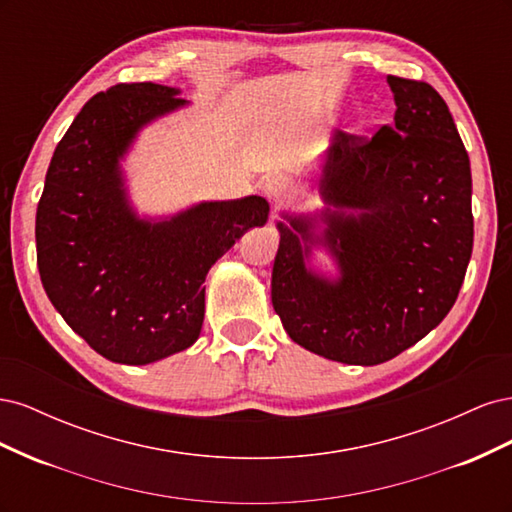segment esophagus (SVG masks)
<instances>
[{
    "instance_id": "obj_1",
    "label": "esophagus",
    "mask_w": 512,
    "mask_h": 512,
    "mask_svg": "<svg viewBox=\"0 0 512 512\" xmlns=\"http://www.w3.org/2000/svg\"><path fill=\"white\" fill-rule=\"evenodd\" d=\"M265 192L267 196L273 200V203H286V200L292 196L294 185L288 177L284 175H273L271 179H267L265 183Z\"/></svg>"
}]
</instances>
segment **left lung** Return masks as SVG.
Segmentation results:
<instances>
[{"mask_svg": "<svg viewBox=\"0 0 512 512\" xmlns=\"http://www.w3.org/2000/svg\"><path fill=\"white\" fill-rule=\"evenodd\" d=\"M386 81L397 104L391 126L369 138L339 130L324 166L322 194L342 207L324 230L337 280L305 267L309 245L298 235L316 243L309 222L277 224L275 314L292 342L348 365L391 361L436 329L474 243L470 158L446 102L425 81Z\"/></svg>", "mask_w": 512, "mask_h": 512, "instance_id": "obj_1", "label": "left lung"}]
</instances>
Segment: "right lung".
Returning <instances> with one entry per match:
<instances>
[{
	"label": "right lung",
	"instance_id": "right-lung-1",
	"mask_svg": "<svg viewBox=\"0 0 512 512\" xmlns=\"http://www.w3.org/2000/svg\"><path fill=\"white\" fill-rule=\"evenodd\" d=\"M175 87L119 83L91 98L55 147L36 211L42 286L70 329L104 359L147 365L190 348L205 277L269 203H203L166 222L128 207L119 158L147 121L185 104Z\"/></svg>",
	"mask_w": 512,
	"mask_h": 512
}]
</instances>
